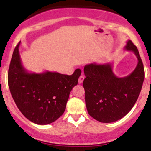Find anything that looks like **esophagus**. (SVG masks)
<instances>
[{"label": "esophagus", "instance_id": "1", "mask_svg": "<svg viewBox=\"0 0 151 151\" xmlns=\"http://www.w3.org/2000/svg\"><path fill=\"white\" fill-rule=\"evenodd\" d=\"M84 79H85V77H84V76L83 75H81L79 77V78H78V83L82 84V82H83Z\"/></svg>", "mask_w": 151, "mask_h": 151}]
</instances>
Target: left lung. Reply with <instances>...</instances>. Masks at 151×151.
<instances>
[{"label":"left lung","instance_id":"left-lung-1","mask_svg":"<svg viewBox=\"0 0 151 151\" xmlns=\"http://www.w3.org/2000/svg\"><path fill=\"white\" fill-rule=\"evenodd\" d=\"M125 49L133 52L138 59L135 69L127 76L117 77L113 73L112 63H92L84 67L83 87L88 113L101 122L110 123L125 116L134 106L142 88L145 69L138 48L128 40Z\"/></svg>","mask_w":151,"mask_h":151}]
</instances>
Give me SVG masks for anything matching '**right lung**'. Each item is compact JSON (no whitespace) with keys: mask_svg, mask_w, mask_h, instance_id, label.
<instances>
[{"mask_svg":"<svg viewBox=\"0 0 151 151\" xmlns=\"http://www.w3.org/2000/svg\"><path fill=\"white\" fill-rule=\"evenodd\" d=\"M19 43L16 46L8 71V85L19 110L38 125L56 121L66 110L69 94L77 85L81 69L71 76L57 72L29 73L22 66Z\"/></svg>","mask_w":151,"mask_h":151,"instance_id":"right-lung-1","label":"right lung"}]
</instances>
